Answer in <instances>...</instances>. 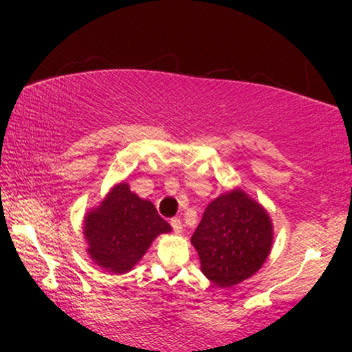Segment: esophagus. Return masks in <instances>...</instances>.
Returning a JSON list of instances; mask_svg holds the SVG:
<instances>
[{"label": "esophagus", "instance_id": "34e87169", "mask_svg": "<svg viewBox=\"0 0 352 352\" xmlns=\"http://www.w3.org/2000/svg\"><path fill=\"white\" fill-rule=\"evenodd\" d=\"M170 224H171L173 230H175V234H181L182 232V223H181L179 218H173L170 221Z\"/></svg>", "mask_w": 352, "mask_h": 352}]
</instances>
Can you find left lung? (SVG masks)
Listing matches in <instances>:
<instances>
[{
  "instance_id": "1",
  "label": "left lung",
  "mask_w": 352,
  "mask_h": 352,
  "mask_svg": "<svg viewBox=\"0 0 352 352\" xmlns=\"http://www.w3.org/2000/svg\"><path fill=\"white\" fill-rule=\"evenodd\" d=\"M205 277L221 288L247 280L271 253L274 226L267 210L234 187L206 206L190 239Z\"/></svg>"
}]
</instances>
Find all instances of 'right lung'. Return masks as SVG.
<instances>
[{
  "instance_id": "1",
  "label": "right lung",
  "mask_w": 352,
  "mask_h": 352,
  "mask_svg": "<svg viewBox=\"0 0 352 352\" xmlns=\"http://www.w3.org/2000/svg\"><path fill=\"white\" fill-rule=\"evenodd\" d=\"M168 232L171 226L158 216L155 205L134 194L128 182L115 184L83 219L86 252L112 274L131 271L153 240Z\"/></svg>"
}]
</instances>
